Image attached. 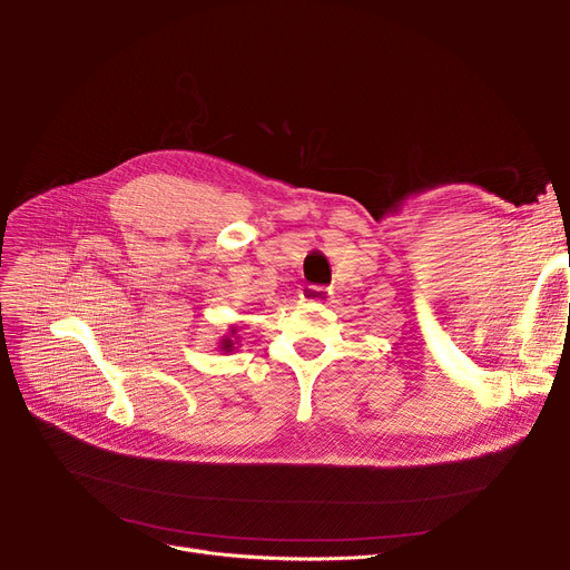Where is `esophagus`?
Returning a JSON list of instances; mask_svg holds the SVG:
<instances>
[{"mask_svg":"<svg viewBox=\"0 0 570 570\" xmlns=\"http://www.w3.org/2000/svg\"><path fill=\"white\" fill-rule=\"evenodd\" d=\"M301 297H303V301H307V303H325L327 297H331V288L312 284V286H307V288L303 291Z\"/></svg>","mask_w":570,"mask_h":570,"instance_id":"1","label":"esophagus"}]
</instances>
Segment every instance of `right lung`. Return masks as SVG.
I'll list each match as a JSON object with an SVG mask.
<instances>
[{
  "label": "right lung",
  "mask_w": 570,
  "mask_h": 570,
  "mask_svg": "<svg viewBox=\"0 0 570 570\" xmlns=\"http://www.w3.org/2000/svg\"><path fill=\"white\" fill-rule=\"evenodd\" d=\"M222 344H224V346H222L224 351H233V340H224Z\"/></svg>",
  "instance_id": "add662e5"
}]
</instances>
